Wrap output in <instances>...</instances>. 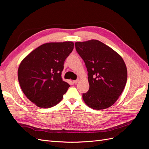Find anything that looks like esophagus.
<instances>
[{"mask_svg": "<svg viewBox=\"0 0 149 149\" xmlns=\"http://www.w3.org/2000/svg\"><path fill=\"white\" fill-rule=\"evenodd\" d=\"M78 81H79V79H76V80H74L73 81V83L74 84H76V83H78Z\"/></svg>", "mask_w": 149, "mask_h": 149, "instance_id": "obj_1", "label": "esophagus"}]
</instances>
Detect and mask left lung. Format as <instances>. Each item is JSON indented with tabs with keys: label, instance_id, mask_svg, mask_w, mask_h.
I'll list each match as a JSON object with an SVG mask.
<instances>
[{
	"label": "left lung",
	"instance_id": "obj_1",
	"mask_svg": "<svg viewBox=\"0 0 149 149\" xmlns=\"http://www.w3.org/2000/svg\"><path fill=\"white\" fill-rule=\"evenodd\" d=\"M75 47L87 68L89 89L83 94L86 104L96 110L111 107L127 82V71L123 58L97 40L77 42Z\"/></svg>",
	"mask_w": 149,
	"mask_h": 149
}]
</instances>
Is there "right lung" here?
<instances>
[{
	"label": "right lung",
	"mask_w": 149,
	"mask_h": 149,
	"mask_svg": "<svg viewBox=\"0 0 149 149\" xmlns=\"http://www.w3.org/2000/svg\"><path fill=\"white\" fill-rule=\"evenodd\" d=\"M72 42L45 43L22 61L18 79L29 100L42 108L56 105L70 85L61 78L66 58L73 51Z\"/></svg>",
	"instance_id": "right-lung-1"
}]
</instances>
